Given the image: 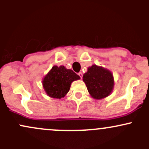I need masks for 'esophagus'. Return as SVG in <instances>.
<instances>
[{"instance_id": "1", "label": "esophagus", "mask_w": 149, "mask_h": 149, "mask_svg": "<svg viewBox=\"0 0 149 149\" xmlns=\"http://www.w3.org/2000/svg\"><path fill=\"white\" fill-rule=\"evenodd\" d=\"M79 76H80L81 79H82V77H83V73H82V72H79Z\"/></svg>"}]
</instances>
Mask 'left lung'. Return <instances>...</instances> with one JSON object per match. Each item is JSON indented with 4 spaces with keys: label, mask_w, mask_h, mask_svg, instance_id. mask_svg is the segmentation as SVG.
Instances as JSON below:
<instances>
[{
    "label": "left lung",
    "mask_w": 149,
    "mask_h": 149,
    "mask_svg": "<svg viewBox=\"0 0 149 149\" xmlns=\"http://www.w3.org/2000/svg\"><path fill=\"white\" fill-rule=\"evenodd\" d=\"M90 95L96 100H102L112 93L114 87V78L109 70L101 66L93 65L83 76Z\"/></svg>",
    "instance_id": "1"
}]
</instances>
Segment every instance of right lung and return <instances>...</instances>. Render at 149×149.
<instances>
[{
    "label": "right lung",
    "instance_id": "obj_1",
    "mask_svg": "<svg viewBox=\"0 0 149 149\" xmlns=\"http://www.w3.org/2000/svg\"><path fill=\"white\" fill-rule=\"evenodd\" d=\"M79 79L80 76L70 69L54 65L43 79V88L49 97L61 99L69 91L72 82Z\"/></svg>",
    "mask_w": 149,
    "mask_h": 149
}]
</instances>
